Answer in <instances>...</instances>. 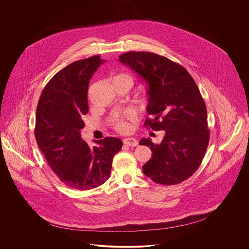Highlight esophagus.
Returning <instances> with one entry per match:
<instances>
[{
  "instance_id": "esophagus-1",
  "label": "esophagus",
  "mask_w": 249,
  "mask_h": 249,
  "mask_svg": "<svg viewBox=\"0 0 249 249\" xmlns=\"http://www.w3.org/2000/svg\"><path fill=\"white\" fill-rule=\"evenodd\" d=\"M124 144L126 145H129V146H137L138 145V142L135 138H125L123 140Z\"/></svg>"
}]
</instances>
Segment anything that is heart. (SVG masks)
Returning a JSON list of instances; mask_svg holds the SVG:
<instances>
[{
  "mask_svg": "<svg viewBox=\"0 0 249 249\" xmlns=\"http://www.w3.org/2000/svg\"><path fill=\"white\" fill-rule=\"evenodd\" d=\"M114 79L126 80V81H129L130 83H132L131 77H130L129 74H127V73H119ZM144 100H146V97H144ZM125 118L132 120V119H134V115H133L132 113H130V112H128V113L125 115ZM114 124H115L116 130L119 131V132H122V133H125V132L129 131V130L130 129V123H129L128 121L124 120V119H116L115 122H114Z\"/></svg>",
  "mask_w": 249,
  "mask_h": 249,
  "instance_id": "obj_1",
  "label": "heart"
}]
</instances>
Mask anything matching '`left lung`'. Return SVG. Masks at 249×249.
Here are the masks:
<instances>
[{"instance_id":"left-lung-1","label":"left lung","mask_w":249,"mask_h":249,"mask_svg":"<svg viewBox=\"0 0 249 249\" xmlns=\"http://www.w3.org/2000/svg\"><path fill=\"white\" fill-rule=\"evenodd\" d=\"M119 61L147 85L146 112L153 119L144 126L165 130L160 143L142 138L152 159L142 165L143 174L160 185H176L199 168L210 138L207 111L200 90L188 71L178 63L151 52H126Z\"/></svg>"}]
</instances>
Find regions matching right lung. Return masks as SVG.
<instances>
[{"instance_id": "right-lung-1", "label": "right lung", "mask_w": 249, "mask_h": 249, "mask_svg": "<svg viewBox=\"0 0 249 249\" xmlns=\"http://www.w3.org/2000/svg\"><path fill=\"white\" fill-rule=\"evenodd\" d=\"M106 60L100 56L74 61L58 71L45 87L36 109V142L53 172L67 187L87 190L110 177L112 161L122 147L115 137L84 141L82 116L89 112V83Z\"/></svg>"}]
</instances>
